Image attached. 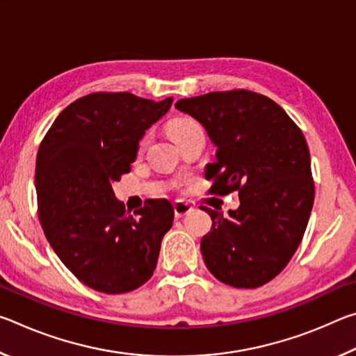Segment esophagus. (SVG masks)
<instances>
[{
  "instance_id": "esophagus-1",
  "label": "esophagus",
  "mask_w": 356,
  "mask_h": 356,
  "mask_svg": "<svg viewBox=\"0 0 356 356\" xmlns=\"http://www.w3.org/2000/svg\"><path fill=\"white\" fill-rule=\"evenodd\" d=\"M191 209L193 207L190 206V204H186L184 201H177L176 204H174V215H176V218H182V216L191 212Z\"/></svg>"
}]
</instances>
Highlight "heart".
Returning a JSON list of instances; mask_svg holds the SVG:
<instances>
[{"instance_id":"obj_1","label":"heart","mask_w":356,"mask_h":356,"mask_svg":"<svg viewBox=\"0 0 356 356\" xmlns=\"http://www.w3.org/2000/svg\"><path fill=\"white\" fill-rule=\"evenodd\" d=\"M195 127H197V124L190 118H174L171 122L168 124V134H170L172 140L176 141L180 135H184L185 131H188ZM147 143H149V135L146 134L143 135L140 143H138V150H140V152L144 150V147L147 146Z\"/></svg>"}]
</instances>
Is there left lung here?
<instances>
[{"label":"left lung","instance_id":"8db88e82","mask_svg":"<svg viewBox=\"0 0 356 356\" xmlns=\"http://www.w3.org/2000/svg\"><path fill=\"white\" fill-rule=\"evenodd\" d=\"M206 127L216 161L206 179L210 195L238 191L240 207L222 212L202 206L212 231L201 252L216 280L237 289L267 284L297 251L314 204V179L303 131L272 99L248 89L179 100Z\"/></svg>","mask_w":356,"mask_h":356}]
</instances>
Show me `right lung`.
<instances>
[{
  "instance_id": "right-lung-1",
  "label": "right lung",
  "mask_w": 356,
  "mask_h": 356,
  "mask_svg": "<svg viewBox=\"0 0 356 356\" xmlns=\"http://www.w3.org/2000/svg\"><path fill=\"white\" fill-rule=\"evenodd\" d=\"M172 105L130 92H92L59 113L35 160L38 213L61 262L84 286L125 293L152 276L174 220L166 200H146L134 213L113 182L130 172L138 143Z\"/></svg>"
}]
</instances>
